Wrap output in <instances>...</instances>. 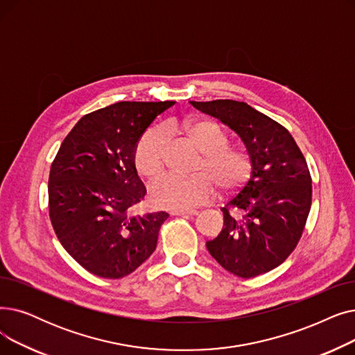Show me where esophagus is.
Instances as JSON below:
<instances>
[{
	"label": "esophagus",
	"mask_w": 355,
	"mask_h": 355,
	"mask_svg": "<svg viewBox=\"0 0 355 355\" xmlns=\"http://www.w3.org/2000/svg\"><path fill=\"white\" fill-rule=\"evenodd\" d=\"M172 215H178V216H195L198 215V211L195 209H184V211H173Z\"/></svg>",
	"instance_id": "obj_1"
}]
</instances>
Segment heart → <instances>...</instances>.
<instances>
[{
  "mask_svg": "<svg viewBox=\"0 0 355 355\" xmlns=\"http://www.w3.org/2000/svg\"><path fill=\"white\" fill-rule=\"evenodd\" d=\"M168 134H179L198 151L191 178L164 175L150 187L155 204L166 209H188L208 202L216 184L218 191L228 195L237 192L254 175V159L244 147L228 146L227 134L215 123L205 120H172L166 124ZM166 136L157 127L147 128L134 147V166L147 180L159 176L164 167Z\"/></svg>",
  "mask_w": 355,
  "mask_h": 355,
  "instance_id": "1",
  "label": "heart"
}]
</instances>
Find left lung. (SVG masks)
Instances as JSON below:
<instances>
[{
  "mask_svg": "<svg viewBox=\"0 0 355 355\" xmlns=\"http://www.w3.org/2000/svg\"><path fill=\"white\" fill-rule=\"evenodd\" d=\"M191 104L239 134L254 159V175L223 208L224 227L207 241L227 272L251 279L280 266L296 248L312 204L305 157L282 124L245 103L215 99Z\"/></svg>",
  "mask_w": 355,
  "mask_h": 355,
  "instance_id": "1",
  "label": "left lung"
}]
</instances>
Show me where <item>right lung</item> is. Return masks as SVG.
<instances>
[{
	"label": "right lung",
	"instance_id": "obj_1",
	"mask_svg": "<svg viewBox=\"0 0 355 355\" xmlns=\"http://www.w3.org/2000/svg\"><path fill=\"white\" fill-rule=\"evenodd\" d=\"M173 101H121L83 115L49 175V216L63 248L89 273L121 279L156 250L167 214L131 215L146 188L134 166L144 130Z\"/></svg>",
	"mask_w": 355,
	"mask_h": 355
}]
</instances>
